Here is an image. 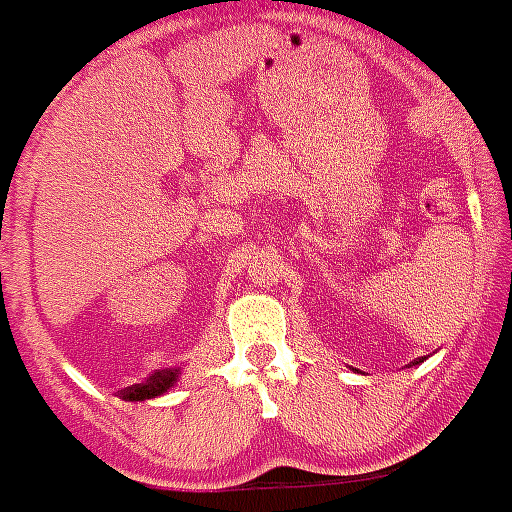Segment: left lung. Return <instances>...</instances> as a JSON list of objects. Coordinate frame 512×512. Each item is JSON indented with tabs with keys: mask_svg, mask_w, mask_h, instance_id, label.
I'll return each mask as SVG.
<instances>
[{
	"mask_svg": "<svg viewBox=\"0 0 512 512\" xmlns=\"http://www.w3.org/2000/svg\"><path fill=\"white\" fill-rule=\"evenodd\" d=\"M418 363H422V361H420V358H418V361H415V365H418Z\"/></svg>",
	"mask_w": 512,
	"mask_h": 512,
	"instance_id": "1",
	"label": "left lung"
}]
</instances>
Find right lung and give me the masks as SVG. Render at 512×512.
I'll list each match as a JSON object with an SVG mask.
<instances>
[{"label": "right lung", "mask_w": 512, "mask_h": 512, "mask_svg": "<svg viewBox=\"0 0 512 512\" xmlns=\"http://www.w3.org/2000/svg\"><path fill=\"white\" fill-rule=\"evenodd\" d=\"M180 368H168V370H159L149 377L147 382L135 384L125 391V401H149L156 399V396H163L168 389L175 387V382L180 380Z\"/></svg>", "instance_id": "right-lung-1"}]
</instances>
